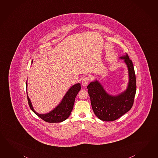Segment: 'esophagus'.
<instances>
[{"label": "esophagus", "instance_id": "obj_1", "mask_svg": "<svg viewBox=\"0 0 158 158\" xmlns=\"http://www.w3.org/2000/svg\"><path fill=\"white\" fill-rule=\"evenodd\" d=\"M90 78L88 77H85L83 78L82 81V84L84 86H86L89 84V83L90 82Z\"/></svg>", "mask_w": 158, "mask_h": 158}]
</instances>
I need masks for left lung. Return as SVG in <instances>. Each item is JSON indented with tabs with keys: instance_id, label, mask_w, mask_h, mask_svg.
<instances>
[{
	"instance_id": "left-lung-1",
	"label": "left lung",
	"mask_w": 158,
	"mask_h": 158,
	"mask_svg": "<svg viewBox=\"0 0 158 158\" xmlns=\"http://www.w3.org/2000/svg\"><path fill=\"white\" fill-rule=\"evenodd\" d=\"M121 58L125 59L129 74L128 87L125 92L113 97L108 94L97 81L88 86L93 110L95 115L103 121L117 119L130 110L134 104L136 88L134 68L127 53Z\"/></svg>"
}]
</instances>
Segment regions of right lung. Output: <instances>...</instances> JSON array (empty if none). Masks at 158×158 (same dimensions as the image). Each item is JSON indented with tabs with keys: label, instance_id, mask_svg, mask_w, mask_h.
<instances>
[{
	"label": "right lung",
	"instance_id": "1",
	"mask_svg": "<svg viewBox=\"0 0 158 158\" xmlns=\"http://www.w3.org/2000/svg\"><path fill=\"white\" fill-rule=\"evenodd\" d=\"M26 86L27 84L26 83ZM81 89L80 84L74 85L66 93L64 97L61 102L56 107L54 110H52L49 113L45 114H40L37 113L33 110L30 98L27 95L28 102L30 106V109L34 113L36 114L40 118L44 121L48 123H57L61 122L66 120L69 117L70 114L73 110L74 103L76 97L78 93Z\"/></svg>",
	"mask_w": 158,
	"mask_h": 158
}]
</instances>
